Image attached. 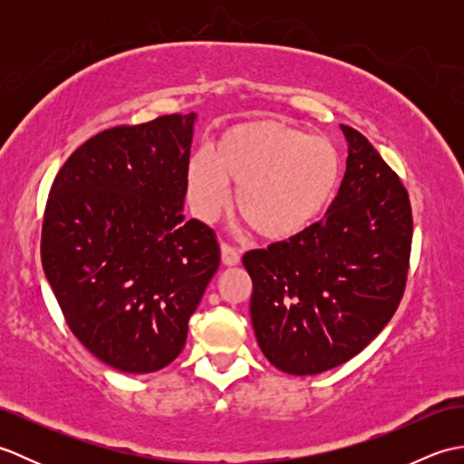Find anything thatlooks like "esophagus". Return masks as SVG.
<instances>
[{"instance_id":"obj_1","label":"esophagus","mask_w":464,"mask_h":464,"mask_svg":"<svg viewBox=\"0 0 464 464\" xmlns=\"http://www.w3.org/2000/svg\"><path fill=\"white\" fill-rule=\"evenodd\" d=\"M221 259L225 265H237L241 261V251L231 243L221 245Z\"/></svg>"}]
</instances>
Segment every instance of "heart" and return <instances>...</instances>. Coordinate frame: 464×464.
<instances>
[{
    "label": "heart",
    "mask_w": 464,
    "mask_h": 464,
    "mask_svg": "<svg viewBox=\"0 0 464 464\" xmlns=\"http://www.w3.org/2000/svg\"><path fill=\"white\" fill-rule=\"evenodd\" d=\"M341 155L324 137L279 123L239 125L187 167V195L213 219L237 187V213L265 239H287L317 219L337 193Z\"/></svg>",
    "instance_id": "b5f03b06"
}]
</instances>
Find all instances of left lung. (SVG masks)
<instances>
[{"instance_id": "left-lung-1", "label": "left lung", "mask_w": 464, "mask_h": 464, "mask_svg": "<svg viewBox=\"0 0 464 464\" xmlns=\"http://www.w3.org/2000/svg\"><path fill=\"white\" fill-rule=\"evenodd\" d=\"M349 141L339 195L321 221L243 255L265 357L289 374L347 362L395 314L407 287L412 211L405 185L367 137Z\"/></svg>"}]
</instances>
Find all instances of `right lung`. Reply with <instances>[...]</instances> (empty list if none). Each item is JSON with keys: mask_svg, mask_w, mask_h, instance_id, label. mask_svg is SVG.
Here are the masks:
<instances>
[{"mask_svg": "<svg viewBox=\"0 0 464 464\" xmlns=\"http://www.w3.org/2000/svg\"><path fill=\"white\" fill-rule=\"evenodd\" d=\"M195 115L115 125L69 155L42 225V265L67 327L123 372L181 353L219 267L217 235L183 219Z\"/></svg>", "mask_w": 464, "mask_h": 464, "instance_id": "obj_1", "label": "right lung"}]
</instances>
